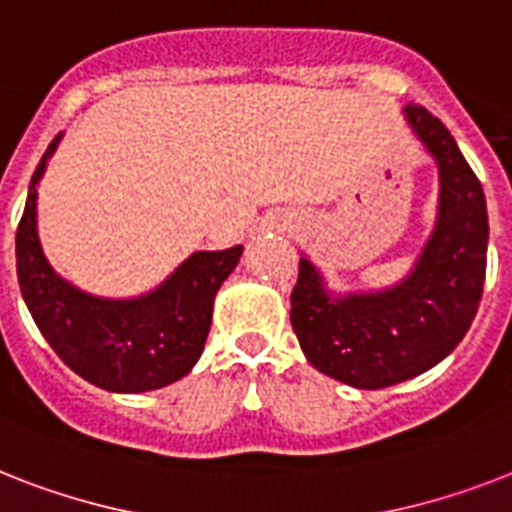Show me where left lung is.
Instances as JSON below:
<instances>
[{
  "label": "left lung",
  "mask_w": 512,
  "mask_h": 512,
  "mask_svg": "<svg viewBox=\"0 0 512 512\" xmlns=\"http://www.w3.org/2000/svg\"><path fill=\"white\" fill-rule=\"evenodd\" d=\"M405 120L439 168L429 242L402 281L376 292L336 294L299 257L292 328L307 363L355 389H384L442 363L471 328L486 276L489 218L479 178L452 134L426 107Z\"/></svg>",
  "instance_id": "1"
}]
</instances>
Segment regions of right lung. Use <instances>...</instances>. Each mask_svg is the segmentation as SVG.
I'll return each mask as SVG.
<instances>
[{"label":"right lung","mask_w":512,"mask_h":512,"mask_svg":"<svg viewBox=\"0 0 512 512\" xmlns=\"http://www.w3.org/2000/svg\"><path fill=\"white\" fill-rule=\"evenodd\" d=\"M54 136L28 186L18 236L20 294L60 360L89 384L118 394L162 389L194 368L213 323V302L242 257V244L194 252L152 292L128 299L97 297L73 286L49 265L39 242L36 199Z\"/></svg>","instance_id":"add662e5"}]
</instances>
